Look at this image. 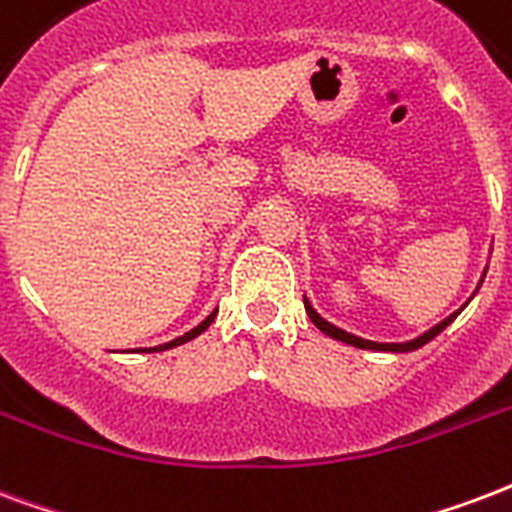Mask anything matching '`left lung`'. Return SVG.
Returning <instances> with one entry per match:
<instances>
[{
    "instance_id": "1",
    "label": "left lung",
    "mask_w": 512,
    "mask_h": 512,
    "mask_svg": "<svg viewBox=\"0 0 512 512\" xmlns=\"http://www.w3.org/2000/svg\"><path fill=\"white\" fill-rule=\"evenodd\" d=\"M486 270H489V264H486ZM486 270H483V275H480L478 288H480V283H483V278H486ZM478 288L472 291V297L478 294ZM472 297H470V299H472ZM470 299H467V302H464V305H461L459 310H456V313H451V315H448V318H443L440 324H434L432 329H426L424 334H418V337H413V340H407V343H375V340H364V337H359V334L345 332V329H340V326L329 324L326 318H321V313H318V310H315V307L310 305V299H307V297H305V310H307V315H310V321H313V324L318 326V329H321V332L326 334V337H332V340H340V343H348V345H353V348H361V351L410 353V351H418V348H421V345L429 343V340H434L437 334L443 332L445 326H451V324H453V318H456V315H459L461 310H464V307L470 305Z\"/></svg>"
}]
</instances>
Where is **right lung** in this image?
Instances as JSON below:
<instances>
[{
	"label": "right lung",
	"instance_id": "1",
	"mask_svg": "<svg viewBox=\"0 0 512 512\" xmlns=\"http://www.w3.org/2000/svg\"><path fill=\"white\" fill-rule=\"evenodd\" d=\"M215 315H218V310H213V313L207 315V318H205V321H202V324L194 326L191 332L180 334V337H175V340H169V343H164V345H156V348H140V351H142V353H156V351H169V348H178V345L188 343V340H194V337H199V334L205 332L207 326H210V324H213V321H215Z\"/></svg>",
	"mask_w": 512,
	"mask_h": 512
}]
</instances>
